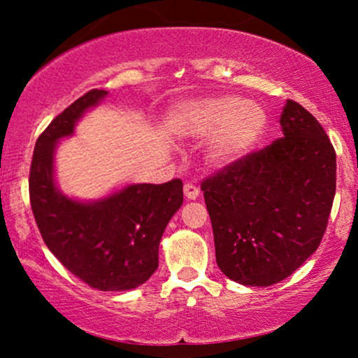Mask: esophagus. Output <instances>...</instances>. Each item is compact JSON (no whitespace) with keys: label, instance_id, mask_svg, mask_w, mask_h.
I'll return each mask as SVG.
<instances>
[{"label":"esophagus","instance_id":"34e87169","mask_svg":"<svg viewBox=\"0 0 358 358\" xmlns=\"http://www.w3.org/2000/svg\"><path fill=\"white\" fill-rule=\"evenodd\" d=\"M184 194H185V197H187L189 200H195L200 195V190H199L197 185L185 184L184 185Z\"/></svg>","mask_w":358,"mask_h":358}]
</instances>
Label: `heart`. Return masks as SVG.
<instances>
[{
	"mask_svg": "<svg viewBox=\"0 0 358 358\" xmlns=\"http://www.w3.org/2000/svg\"><path fill=\"white\" fill-rule=\"evenodd\" d=\"M268 117L254 101L217 96L182 104L174 112V129L185 136H212L208 156L227 166L251 153L266 134Z\"/></svg>",
	"mask_w": 358,
	"mask_h": 358,
	"instance_id": "heart-1",
	"label": "heart"
}]
</instances>
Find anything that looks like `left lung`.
Returning a JSON list of instances; mask_svg holds the SVG:
<instances>
[{"instance_id":"left-lung-1","label":"left lung","mask_w":358,"mask_h":358,"mask_svg":"<svg viewBox=\"0 0 358 358\" xmlns=\"http://www.w3.org/2000/svg\"><path fill=\"white\" fill-rule=\"evenodd\" d=\"M280 125V138L202 182L217 264L241 285L292 275L320 246L334 202L336 151L322 125L292 99Z\"/></svg>"}]
</instances>
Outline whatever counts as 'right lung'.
I'll return each instance as SVG.
<instances>
[{"label": "right lung", "mask_w": 358, "mask_h": 358, "mask_svg": "<svg viewBox=\"0 0 358 358\" xmlns=\"http://www.w3.org/2000/svg\"><path fill=\"white\" fill-rule=\"evenodd\" d=\"M107 96L91 90L68 106L37 138L29 174V197L43 243L87 285L102 292L140 287L158 268V249L169 220L182 205V180L131 184L96 202L62 194L53 176L58 140Z\"/></svg>", "instance_id": "add662e5"}]
</instances>
